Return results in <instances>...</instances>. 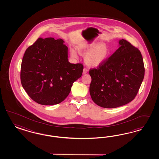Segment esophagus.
Instances as JSON below:
<instances>
[{
  "label": "esophagus",
  "instance_id": "1",
  "mask_svg": "<svg viewBox=\"0 0 159 159\" xmlns=\"http://www.w3.org/2000/svg\"><path fill=\"white\" fill-rule=\"evenodd\" d=\"M87 72H88V70H87L86 68H84L83 70V74L84 75V74H86Z\"/></svg>",
  "mask_w": 159,
  "mask_h": 159
}]
</instances>
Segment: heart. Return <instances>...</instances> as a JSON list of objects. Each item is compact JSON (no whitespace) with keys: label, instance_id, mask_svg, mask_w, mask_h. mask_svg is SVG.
<instances>
[{"label":"heart","instance_id":"obj_1","mask_svg":"<svg viewBox=\"0 0 159 159\" xmlns=\"http://www.w3.org/2000/svg\"><path fill=\"white\" fill-rule=\"evenodd\" d=\"M79 52L85 55L84 62L90 67H96L104 62L108 55V50L105 44L92 43L79 46ZM70 53L73 57L78 58L77 52L74 49H70Z\"/></svg>","mask_w":159,"mask_h":159}]
</instances>
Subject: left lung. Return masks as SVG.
Returning <instances> with one entry per match:
<instances>
[{
    "mask_svg": "<svg viewBox=\"0 0 159 159\" xmlns=\"http://www.w3.org/2000/svg\"><path fill=\"white\" fill-rule=\"evenodd\" d=\"M89 74L93 101L103 108L119 107L132 101L139 91L144 78L143 58L138 48L121 39L116 52Z\"/></svg>",
    "mask_w": 159,
    "mask_h": 159,
    "instance_id": "8db88e82",
    "label": "left lung"
}]
</instances>
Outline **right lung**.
<instances>
[{
  "label": "right lung",
  "mask_w": 159,
  "mask_h": 159,
  "mask_svg": "<svg viewBox=\"0 0 159 159\" xmlns=\"http://www.w3.org/2000/svg\"><path fill=\"white\" fill-rule=\"evenodd\" d=\"M62 39H38L23 58L20 79L30 98L44 106L63 101L73 83L82 76L83 66L68 61V48Z\"/></svg>",
  "instance_id": "add662e5"
}]
</instances>
